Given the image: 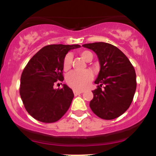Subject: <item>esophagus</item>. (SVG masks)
<instances>
[{
	"instance_id": "obj_1",
	"label": "esophagus",
	"mask_w": 156,
	"mask_h": 156,
	"mask_svg": "<svg viewBox=\"0 0 156 156\" xmlns=\"http://www.w3.org/2000/svg\"><path fill=\"white\" fill-rule=\"evenodd\" d=\"M73 93H74V94H75V96H78V95H79V94H82V91H78V90H74Z\"/></svg>"
}]
</instances>
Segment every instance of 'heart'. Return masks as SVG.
<instances>
[{
    "label": "heart",
    "instance_id": "1",
    "mask_svg": "<svg viewBox=\"0 0 156 156\" xmlns=\"http://www.w3.org/2000/svg\"><path fill=\"white\" fill-rule=\"evenodd\" d=\"M81 57L86 62H90L93 59V54L90 51L83 50L79 53ZM72 62V56L71 53H67L62 61V69L65 72H68L71 69ZM93 80V74L90 71L84 72H72L67 75L66 81L70 87L75 90H84L87 89Z\"/></svg>",
    "mask_w": 156,
    "mask_h": 156
}]
</instances>
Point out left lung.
Here are the masks:
<instances>
[{
    "mask_svg": "<svg viewBox=\"0 0 156 156\" xmlns=\"http://www.w3.org/2000/svg\"><path fill=\"white\" fill-rule=\"evenodd\" d=\"M97 53L100 71L90 107L99 118L112 120L130 107L136 87V72L127 57L115 46L104 42L83 44Z\"/></svg>",
    "mask_w": 156,
    "mask_h": 156,
    "instance_id": "left-lung-1",
    "label": "left lung"
}]
</instances>
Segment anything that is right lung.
<instances>
[{
  "instance_id": "1",
  "label": "right lung",
  "mask_w": 156,
  "mask_h": 156,
  "mask_svg": "<svg viewBox=\"0 0 156 156\" xmlns=\"http://www.w3.org/2000/svg\"><path fill=\"white\" fill-rule=\"evenodd\" d=\"M80 45L50 44L44 47L29 61L20 79V94L26 111L44 123L57 122L69 109L74 94L66 84L54 89L64 80L62 61L72 49Z\"/></svg>"
}]
</instances>
